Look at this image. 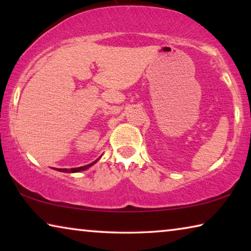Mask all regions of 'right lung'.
<instances>
[{
    "mask_svg": "<svg viewBox=\"0 0 251 251\" xmlns=\"http://www.w3.org/2000/svg\"><path fill=\"white\" fill-rule=\"evenodd\" d=\"M99 160V159H97ZM97 160H95V161H93L92 164H88V165H86V166H83V167H77V168H71V169H67V168H56V171H58V172H63V173H78V172H82V171H85V169H87V168H90L91 166H93V165H94Z\"/></svg>",
    "mask_w": 251,
    "mask_h": 251,
    "instance_id": "obj_1",
    "label": "right lung"
}]
</instances>
